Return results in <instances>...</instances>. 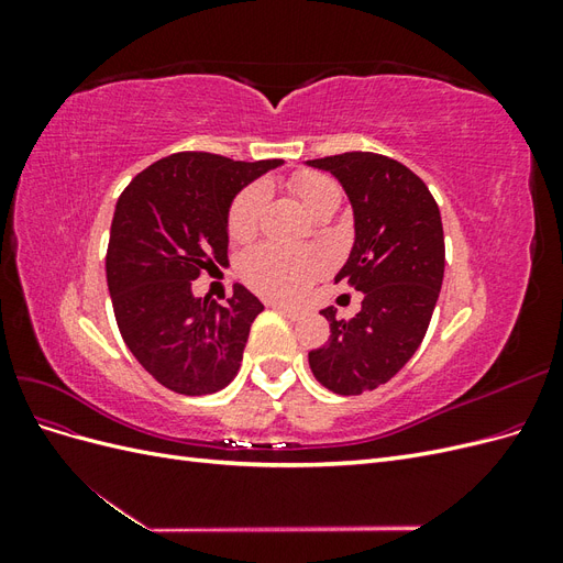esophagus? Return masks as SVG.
Returning <instances> with one entry per match:
<instances>
[{
    "mask_svg": "<svg viewBox=\"0 0 563 563\" xmlns=\"http://www.w3.org/2000/svg\"><path fill=\"white\" fill-rule=\"evenodd\" d=\"M272 308L279 310L282 314H286V317L291 319V321H298V319H302V317H305V310H300V308H291V305H284V302H272Z\"/></svg>",
    "mask_w": 563,
    "mask_h": 563,
    "instance_id": "obj_1",
    "label": "esophagus"
}]
</instances>
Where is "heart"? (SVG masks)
Returning <instances> with one entry per match:
<instances>
[{
	"label": "heart",
	"mask_w": 563,
	"mask_h": 563,
	"mask_svg": "<svg viewBox=\"0 0 563 563\" xmlns=\"http://www.w3.org/2000/svg\"><path fill=\"white\" fill-rule=\"evenodd\" d=\"M291 190L310 216H317L323 209H335L340 201L338 185L321 174L294 176ZM265 197L263 185H249L236 195L228 213V232L234 242H246L258 230ZM319 272L321 261L310 251L258 246L249 251L242 261V275L255 291L284 300L300 296Z\"/></svg>",
	"instance_id": "heart-1"
}]
</instances>
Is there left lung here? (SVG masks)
Listing matches in <instances>:
<instances>
[{
    "label": "left lung",
    "mask_w": 563,
    "mask_h": 563,
    "mask_svg": "<svg viewBox=\"0 0 563 563\" xmlns=\"http://www.w3.org/2000/svg\"><path fill=\"white\" fill-rule=\"evenodd\" d=\"M308 164L331 172L352 203L354 246L335 284L364 294L347 321L321 310L331 335L308 360L327 389L362 395L395 378L428 333L444 282V228L428 185L397 159L345 152Z\"/></svg>",
    "instance_id": "left-lung-1"
}]
</instances>
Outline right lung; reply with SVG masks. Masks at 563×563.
Instances as JSON below:
<instances>
[{
    "instance_id": "obj_1",
    "label": "right lung",
    "mask_w": 563,
    "mask_h": 563,
    "mask_svg": "<svg viewBox=\"0 0 563 563\" xmlns=\"http://www.w3.org/2000/svg\"><path fill=\"white\" fill-rule=\"evenodd\" d=\"M178 152L150 164L117 199L108 288L119 333L152 378L187 397L228 387L242 366L263 302L234 284L228 305L192 294V282L228 263L234 195L282 166Z\"/></svg>"
}]
</instances>
